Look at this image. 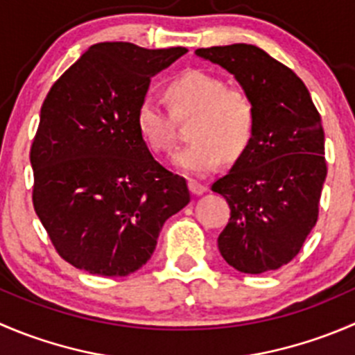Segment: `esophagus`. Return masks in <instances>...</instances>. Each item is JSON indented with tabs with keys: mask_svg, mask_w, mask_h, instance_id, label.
I'll return each instance as SVG.
<instances>
[{
	"mask_svg": "<svg viewBox=\"0 0 355 355\" xmlns=\"http://www.w3.org/2000/svg\"><path fill=\"white\" fill-rule=\"evenodd\" d=\"M189 187H191L192 194H196V196L206 192V184H202V182H199V180H191L189 182Z\"/></svg>",
	"mask_w": 355,
	"mask_h": 355,
	"instance_id": "1",
	"label": "esophagus"
}]
</instances>
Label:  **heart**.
Instances as JSON below:
<instances>
[{
  "instance_id": "b5f03b06",
  "label": "heart",
  "mask_w": 355,
  "mask_h": 355,
  "mask_svg": "<svg viewBox=\"0 0 355 355\" xmlns=\"http://www.w3.org/2000/svg\"><path fill=\"white\" fill-rule=\"evenodd\" d=\"M170 112L154 98L144 97L135 111V125L147 149L166 154L177 142V121L192 118V139L173 161L192 175H208L223 159H239L254 133V105L237 86L201 69H187L164 85Z\"/></svg>"
}]
</instances>
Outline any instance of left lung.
Returning a JSON list of instances; mask_svg holds the SVG:
<instances>
[{
	"instance_id": "obj_1",
	"label": "left lung",
	"mask_w": 355,
	"mask_h": 355,
	"mask_svg": "<svg viewBox=\"0 0 355 355\" xmlns=\"http://www.w3.org/2000/svg\"><path fill=\"white\" fill-rule=\"evenodd\" d=\"M236 76L254 105V133L232 170L213 182L230 206L223 260L244 274L276 270L300 253L319 216L324 130L300 78L253 44L196 50Z\"/></svg>"
}]
</instances>
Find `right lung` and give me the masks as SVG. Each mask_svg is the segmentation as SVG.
I'll use <instances>...</instances> for the list:
<instances>
[{"label": "right lung", "mask_w": 355, "mask_h": 355, "mask_svg": "<svg viewBox=\"0 0 355 355\" xmlns=\"http://www.w3.org/2000/svg\"><path fill=\"white\" fill-rule=\"evenodd\" d=\"M187 51L97 43L48 92L31 146L33 206L76 269L104 277L135 272L156 250L164 222L191 201L185 178L154 159L135 125L150 76Z\"/></svg>", "instance_id": "right-lung-1"}]
</instances>
